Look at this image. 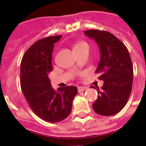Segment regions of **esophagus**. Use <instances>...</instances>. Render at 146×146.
I'll return each instance as SVG.
<instances>
[{"instance_id": "34e87169", "label": "esophagus", "mask_w": 146, "mask_h": 146, "mask_svg": "<svg viewBox=\"0 0 146 146\" xmlns=\"http://www.w3.org/2000/svg\"><path fill=\"white\" fill-rule=\"evenodd\" d=\"M86 89H88V88H87V87H85V86H79V87H78V92H81L86 91Z\"/></svg>"}]
</instances>
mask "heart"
<instances>
[{
  "label": "heart",
  "instance_id": "b5f03b06",
  "mask_svg": "<svg viewBox=\"0 0 146 146\" xmlns=\"http://www.w3.org/2000/svg\"><path fill=\"white\" fill-rule=\"evenodd\" d=\"M89 47L88 44H87L86 42H80V43H77V44H76L73 47V50H78V49L81 48L82 47Z\"/></svg>",
  "mask_w": 146,
  "mask_h": 146
}]
</instances>
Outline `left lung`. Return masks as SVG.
Listing matches in <instances>:
<instances>
[{
    "instance_id": "8db88e82",
    "label": "left lung",
    "mask_w": 146,
    "mask_h": 146,
    "mask_svg": "<svg viewBox=\"0 0 146 146\" xmlns=\"http://www.w3.org/2000/svg\"><path fill=\"white\" fill-rule=\"evenodd\" d=\"M98 45L101 59L96 73L104 81L98 97L92 104L96 113L102 116L116 114L128 102L133 86V67L127 47L111 33L98 29L85 31Z\"/></svg>"
}]
</instances>
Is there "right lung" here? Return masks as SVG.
I'll list each match as a JSON object with an SVG mask.
<instances>
[{
    "label": "right lung",
    "instance_id": "right-lung-1",
    "mask_svg": "<svg viewBox=\"0 0 146 146\" xmlns=\"http://www.w3.org/2000/svg\"><path fill=\"white\" fill-rule=\"evenodd\" d=\"M61 37L49 36L35 42L24 54L20 65V85L26 102L38 117L50 123L60 122L70 115L77 94L73 86L55 92L50 85L53 48Z\"/></svg>",
    "mask_w": 146,
    "mask_h": 146
}]
</instances>
